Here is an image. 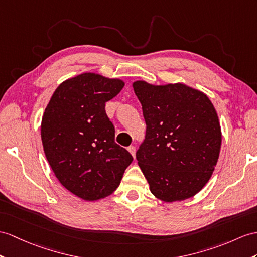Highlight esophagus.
<instances>
[{"label":"esophagus","mask_w":257,"mask_h":257,"mask_svg":"<svg viewBox=\"0 0 257 257\" xmlns=\"http://www.w3.org/2000/svg\"><path fill=\"white\" fill-rule=\"evenodd\" d=\"M127 150H128V152H130L131 154H132L133 157H135V153H136V148H135V146L131 145V146L127 148Z\"/></svg>","instance_id":"esophagus-1"}]
</instances>
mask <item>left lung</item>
Here are the masks:
<instances>
[{
    "label": "left lung",
    "mask_w": 257,
    "mask_h": 257,
    "mask_svg": "<svg viewBox=\"0 0 257 257\" xmlns=\"http://www.w3.org/2000/svg\"><path fill=\"white\" fill-rule=\"evenodd\" d=\"M146 122L136 152L150 192L164 202L184 201L208 182L221 146V128L208 97L184 84H133Z\"/></svg>",
    "instance_id": "8db88e82"
}]
</instances>
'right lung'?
I'll return each instance as SVG.
<instances>
[{
	"label": "right lung",
	"instance_id": "right-lung-1",
	"mask_svg": "<svg viewBox=\"0 0 257 257\" xmlns=\"http://www.w3.org/2000/svg\"><path fill=\"white\" fill-rule=\"evenodd\" d=\"M121 79L84 73L55 89L41 122L47 160L66 190L85 201L113 193L133 157L114 141L105 102L122 90Z\"/></svg>",
	"mask_w": 257,
	"mask_h": 257
}]
</instances>
